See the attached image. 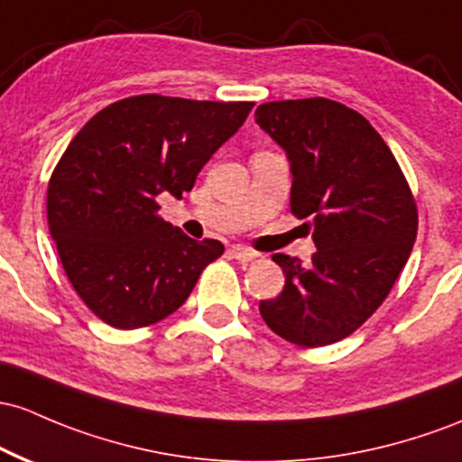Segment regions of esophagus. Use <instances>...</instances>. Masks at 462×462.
Returning <instances> with one entry per match:
<instances>
[{"label": "esophagus", "instance_id": "obj_1", "mask_svg": "<svg viewBox=\"0 0 462 462\" xmlns=\"http://www.w3.org/2000/svg\"><path fill=\"white\" fill-rule=\"evenodd\" d=\"M230 254L235 256L236 261L250 263V261H254V258L258 256V252L250 250V247H243V245H232V247H230Z\"/></svg>", "mask_w": 462, "mask_h": 462}]
</instances>
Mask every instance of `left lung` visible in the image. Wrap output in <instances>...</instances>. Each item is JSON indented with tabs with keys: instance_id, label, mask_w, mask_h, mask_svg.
<instances>
[{
	"instance_id": "left-lung-1",
	"label": "left lung",
	"mask_w": 462,
	"mask_h": 462,
	"mask_svg": "<svg viewBox=\"0 0 462 462\" xmlns=\"http://www.w3.org/2000/svg\"><path fill=\"white\" fill-rule=\"evenodd\" d=\"M291 162V212L309 219V265L273 254L285 287L258 302L276 336L302 348L339 342L386 300L408 263L419 212L393 151L362 114L328 98L273 100L256 109Z\"/></svg>"
}]
</instances>
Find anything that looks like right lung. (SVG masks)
<instances>
[{
  "instance_id": "obj_1",
  "label": "right lung",
  "mask_w": 462,
  "mask_h": 462,
  "mask_svg": "<svg viewBox=\"0 0 462 462\" xmlns=\"http://www.w3.org/2000/svg\"><path fill=\"white\" fill-rule=\"evenodd\" d=\"M254 103L142 94L100 109L48 181V226L68 281L116 328L164 320L223 254L162 219L157 195L181 197Z\"/></svg>"
}]
</instances>
